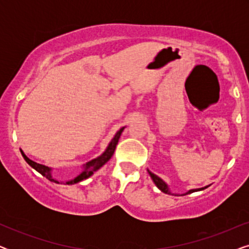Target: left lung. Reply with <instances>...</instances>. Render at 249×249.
<instances>
[{"instance_id": "left-lung-1", "label": "left lung", "mask_w": 249, "mask_h": 249, "mask_svg": "<svg viewBox=\"0 0 249 249\" xmlns=\"http://www.w3.org/2000/svg\"><path fill=\"white\" fill-rule=\"evenodd\" d=\"M147 171H148V175L151 176L153 182L155 183V186L158 187V188H159L160 190H161V192H163L164 194H169V195H177V194H172V193H171V190H170L168 183H166V182L164 181V180H162L161 178H160L159 176H156L155 173H153V172L149 171L148 169H147ZM205 188H207V186H206V187H203V188L190 189V190H188V192H186L185 194H182V196H183V195H187V194H192V193H195V192H199V190H203V189H205Z\"/></svg>"}]
</instances>
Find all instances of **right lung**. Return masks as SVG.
Returning a JSON list of instances; mask_svg holds the SVG:
<instances>
[{
  "mask_svg": "<svg viewBox=\"0 0 249 249\" xmlns=\"http://www.w3.org/2000/svg\"><path fill=\"white\" fill-rule=\"evenodd\" d=\"M124 128L125 127H122V128L119 129L117 132H115L114 137L112 138V141L110 142H108L107 147L105 148V151L102 153L100 156H97L96 159H93L91 161L87 162L86 164H84L83 166H81V172L79 173V175H78L77 177H74V178H72V179L68 180V181H61V180L56 179L55 177L53 176V169L51 168V166L39 164V163H37L35 161H33V160H30L28 156H27L25 153H23L22 149H20V152H21V155L23 156V159H25V161L28 163V164L32 166L33 169H35L37 172L45 177L46 179H49L50 181L55 182V183H63V185H74V183L83 181V180L88 179L89 177L93 176L94 173L97 171V170H100L102 166H103L105 163H107L108 160L112 158V155H113V153L115 151V147H117L119 138H120V136H121L122 131H124Z\"/></svg>",
  "mask_w": 249,
  "mask_h": 249,
  "instance_id": "add662e5",
  "label": "right lung"
}]
</instances>
